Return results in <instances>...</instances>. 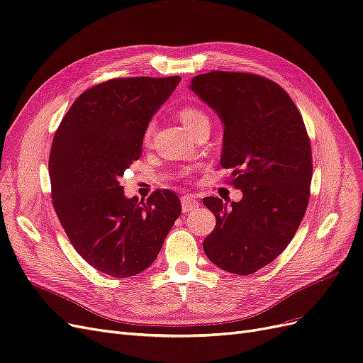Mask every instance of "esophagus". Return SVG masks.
Masks as SVG:
<instances>
[{"label":"esophagus","instance_id":"esophagus-1","mask_svg":"<svg viewBox=\"0 0 363 363\" xmlns=\"http://www.w3.org/2000/svg\"><path fill=\"white\" fill-rule=\"evenodd\" d=\"M200 203L199 200L195 199V196L192 195H186V196H182V211L183 213H191L194 212L195 208H199Z\"/></svg>","mask_w":363,"mask_h":363}]
</instances>
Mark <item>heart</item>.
Here are the masks:
<instances>
[{
	"instance_id": "obj_1",
	"label": "heart",
	"mask_w": 363,
	"mask_h": 363,
	"mask_svg": "<svg viewBox=\"0 0 363 363\" xmlns=\"http://www.w3.org/2000/svg\"><path fill=\"white\" fill-rule=\"evenodd\" d=\"M179 118L183 123V125L188 128L191 133L195 128H199L203 124H211V119H208L207 113L196 106H183L179 112ZM152 130H155L152 124L147 125L144 135H142V142H144V145H150L151 138H152Z\"/></svg>"
}]
</instances>
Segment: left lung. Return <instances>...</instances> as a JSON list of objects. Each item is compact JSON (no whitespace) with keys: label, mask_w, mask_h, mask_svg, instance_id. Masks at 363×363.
<instances>
[{"label":"left lung","mask_w":363,"mask_h":363,"mask_svg":"<svg viewBox=\"0 0 363 363\" xmlns=\"http://www.w3.org/2000/svg\"><path fill=\"white\" fill-rule=\"evenodd\" d=\"M189 89L224 125L221 167L233 169L242 200L203 204L216 225L203 248L218 268L248 276L289 245L309 203L311 142L298 108L283 87L265 77L213 71L196 75Z\"/></svg>","instance_id":"1"}]
</instances>
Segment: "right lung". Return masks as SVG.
Segmentation results:
<instances>
[{"label": "right lung", "mask_w": 363, "mask_h": 363, "mask_svg": "<svg viewBox=\"0 0 363 363\" xmlns=\"http://www.w3.org/2000/svg\"><path fill=\"white\" fill-rule=\"evenodd\" d=\"M179 75L113 79L83 92L54 135L51 199L77 252L107 276L125 279L156 260L179 196L164 189L147 203L127 199L119 179L142 155V135L180 83Z\"/></svg>", "instance_id": "right-lung-1"}]
</instances>
